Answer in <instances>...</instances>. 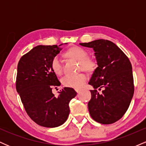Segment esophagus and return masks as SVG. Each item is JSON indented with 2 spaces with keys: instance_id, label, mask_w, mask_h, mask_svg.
I'll return each instance as SVG.
<instances>
[{
  "instance_id": "1",
  "label": "esophagus",
  "mask_w": 146,
  "mask_h": 146,
  "mask_svg": "<svg viewBox=\"0 0 146 146\" xmlns=\"http://www.w3.org/2000/svg\"><path fill=\"white\" fill-rule=\"evenodd\" d=\"M75 91H76V92H77V93H79V92H80V89H79V88H75Z\"/></svg>"
}]
</instances>
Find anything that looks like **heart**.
I'll use <instances>...</instances> for the list:
<instances>
[{
  "label": "heart",
  "instance_id": "b5f03b06",
  "mask_svg": "<svg viewBox=\"0 0 146 146\" xmlns=\"http://www.w3.org/2000/svg\"><path fill=\"white\" fill-rule=\"evenodd\" d=\"M66 56L80 61V68L86 72H92L94 70L95 62L93 60L87 57L88 53L84 48L80 46H73L65 53ZM51 67L53 73L59 75L62 71L61 60L59 56H56L51 62ZM86 81V76L84 73L75 75H65L61 79V82L64 86L79 88L84 85Z\"/></svg>",
  "mask_w": 146,
  "mask_h": 146
}]
</instances>
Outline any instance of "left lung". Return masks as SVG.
<instances>
[{"label": "left lung", "mask_w": 146, "mask_h": 146, "mask_svg": "<svg viewBox=\"0 0 146 146\" xmlns=\"http://www.w3.org/2000/svg\"><path fill=\"white\" fill-rule=\"evenodd\" d=\"M80 44L93 48L98 65L88 82L94 88L88 103L90 115L102 124L115 123L124 115L133 97L131 63L111 41L100 39ZM97 88H102V93Z\"/></svg>", "instance_id": "8db88e82"}]
</instances>
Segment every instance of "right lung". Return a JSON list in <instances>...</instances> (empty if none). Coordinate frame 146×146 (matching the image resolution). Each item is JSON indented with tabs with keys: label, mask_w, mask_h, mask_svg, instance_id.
<instances>
[{
	"label": "right lung",
	"mask_w": 146,
	"mask_h": 146,
	"mask_svg": "<svg viewBox=\"0 0 146 146\" xmlns=\"http://www.w3.org/2000/svg\"><path fill=\"white\" fill-rule=\"evenodd\" d=\"M61 49L58 45H38L18 64L16 88L25 111L35 123L46 128L60 126L66 121L70 101L77 95L69 87L60 90L58 97L52 93L61 83L52 71L51 62Z\"/></svg>",
	"instance_id": "add662e5"
}]
</instances>
